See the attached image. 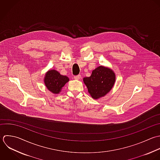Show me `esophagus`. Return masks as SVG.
Wrapping results in <instances>:
<instances>
[{
  "label": "esophagus",
  "instance_id": "1",
  "mask_svg": "<svg viewBox=\"0 0 160 160\" xmlns=\"http://www.w3.org/2000/svg\"><path fill=\"white\" fill-rule=\"evenodd\" d=\"M81 78V75H75L73 77V78L75 80H79Z\"/></svg>",
  "mask_w": 160,
  "mask_h": 160
}]
</instances>
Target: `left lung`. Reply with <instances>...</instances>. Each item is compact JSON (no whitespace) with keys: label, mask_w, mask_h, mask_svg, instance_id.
<instances>
[{"label":"left lung","mask_w":160,"mask_h":160,"mask_svg":"<svg viewBox=\"0 0 160 160\" xmlns=\"http://www.w3.org/2000/svg\"><path fill=\"white\" fill-rule=\"evenodd\" d=\"M83 82L92 97L98 99L110 91L115 82V75L111 69L100 66L93 70L90 77L84 78Z\"/></svg>","instance_id":"8db88e82"}]
</instances>
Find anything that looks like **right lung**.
<instances>
[{
  "label": "right lung",
  "instance_id": "right-lung-1",
  "mask_svg": "<svg viewBox=\"0 0 160 160\" xmlns=\"http://www.w3.org/2000/svg\"><path fill=\"white\" fill-rule=\"evenodd\" d=\"M69 78L67 76L62 75L57 71L51 70L48 71L44 79L46 87L53 93H58Z\"/></svg>",
  "mask_w": 160,
  "mask_h": 160
}]
</instances>
